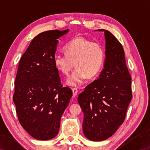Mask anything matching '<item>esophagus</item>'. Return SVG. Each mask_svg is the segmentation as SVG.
I'll return each mask as SVG.
<instances>
[{
    "instance_id": "1",
    "label": "esophagus",
    "mask_w": 150,
    "mask_h": 150,
    "mask_svg": "<svg viewBox=\"0 0 150 150\" xmlns=\"http://www.w3.org/2000/svg\"><path fill=\"white\" fill-rule=\"evenodd\" d=\"M72 92H73V97L75 98L76 96H77V93H78V90L77 88H73L72 89Z\"/></svg>"
}]
</instances>
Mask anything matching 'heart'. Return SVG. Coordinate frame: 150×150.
Instances as JSON below:
<instances>
[{"label":"heart","mask_w":150,"mask_h":150,"mask_svg":"<svg viewBox=\"0 0 150 150\" xmlns=\"http://www.w3.org/2000/svg\"><path fill=\"white\" fill-rule=\"evenodd\" d=\"M64 55H56L54 65L58 71L68 75L75 66L77 68L67 80V84L79 86L86 79L93 78L103 68L105 53L100 43L82 37H77L66 44Z\"/></svg>","instance_id":"1"}]
</instances>
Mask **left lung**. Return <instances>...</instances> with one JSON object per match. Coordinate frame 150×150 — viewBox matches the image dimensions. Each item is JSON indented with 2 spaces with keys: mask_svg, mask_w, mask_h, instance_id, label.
Listing matches in <instances>:
<instances>
[{
  "mask_svg": "<svg viewBox=\"0 0 150 150\" xmlns=\"http://www.w3.org/2000/svg\"><path fill=\"white\" fill-rule=\"evenodd\" d=\"M104 31L106 40L104 69L99 78L78 97L84 113V134L93 141H104L114 134L125 119L132 98V77L122 45L109 31Z\"/></svg>",
  "mask_w": 150,
  "mask_h": 150,
  "instance_id": "1",
  "label": "left lung"
}]
</instances>
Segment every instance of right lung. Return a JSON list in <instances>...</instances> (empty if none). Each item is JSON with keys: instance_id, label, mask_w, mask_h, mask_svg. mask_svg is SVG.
<instances>
[{"instance_id": "1", "label": "right lung", "mask_w": 150, "mask_h": 150, "mask_svg": "<svg viewBox=\"0 0 150 150\" xmlns=\"http://www.w3.org/2000/svg\"><path fill=\"white\" fill-rule=\"evenodd\" d=\"M69 30L44 31L31 41L18 64L13 97L19 122L33 138L55 137L72 91L62 87L54 57L58 39Z\"/></svg>"}]
</instances>
